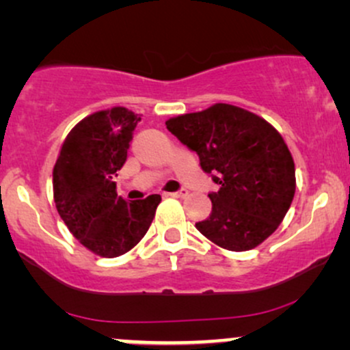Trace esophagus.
<instances>
[{"mask_svg": "<svg viewBox=\"0 0 350 350\" xmlns=\"http://www.w3.org/2000/svg\"><path fill=\"white\" fill-rule=\"evenodd\" d=\"M168 196H174V198H185V196L188 195V190L187 188H180L178 191H172V193H167Z\"/></svg>", "mask_w": 350, "mask_h": 350, "instance_id": "obj_1", "label": "esophagus"}]
</instances>
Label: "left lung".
Wrapping results in <instances>:
<instances>
[{
	"label": "left lung",
	"instance_id": "obj_1",
	"mask_svg": "<svg viewBox=\"0 0 350 350\" xmlns=\"http://www.w3.org/2000/svg\"><path fill=\"white\" fill-rule=\"evenodd\" d=\"M167 129L196 152L219 190L196 229L219 247L242 252L272 236L295 196V163L278 131L257 114L217 103L168 119Z\"/></svg>",
	"mask_w": 350,
	"mask_h": 350
}]
</instances>
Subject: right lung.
Masks as SVG:
<instances>
[{
  "label": "right lung",
  "mask_w": 350,
  "mask_h": 350,
  "mask_svg": "<svg viewBox=\"0 0 350 350\" xmlns=\"http://www.w3.org/2000/svg\"><path fill=\"white\" fill-rule=\"evenodd\" d=\"M141 116L121 108L98 111L70 131L53 167V200L70 232L101 257H118L142 239L160 195L126 201L114 176L126 163Z\"/></svg>",
  "instance_id": "add662e5"
}]
</instances>
